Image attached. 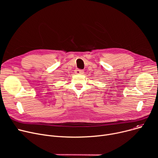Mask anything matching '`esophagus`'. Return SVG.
Segmentation results:
<instances>
[{
    "label": "esophagus",
    "mask_w": 158,
    "mask_h": 158,
    "mask_svg": "<svg viewBox=\"0 0 158 158\" xmlns=\"http://www.w3.org/2000/svg\"><path fill=\"white\" fill-rule=\"evenodd\" d=\"M75 73L76 74H82L84 73V71L82 70H80V69H76L75 70Z\"/></svg>",
    "instance_id": "esophagus-1"
}]
</instances>
